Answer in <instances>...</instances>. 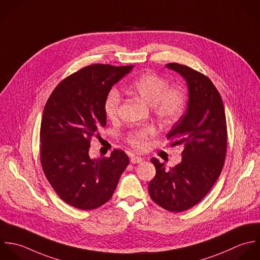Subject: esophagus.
I'll use <instances>...</instances> for the list:
<instances>
[{
    "label": "esophagus",
    "mask_w": 260,
    "mask_h": 260,
    "mask_svg": "<svg viewBox=\"0 0 260 260\" xmlns=\"http://www.w3.org/2000/svg\"><path fill=\"white\" fill-rule=\"evenodd\" d=\"M141 162H143V158H141V157H139V156H132V158H131V163H133V164H139V163H141Z\"/></svg>",
    "instance_id": "obj_1"
}]
</instances>
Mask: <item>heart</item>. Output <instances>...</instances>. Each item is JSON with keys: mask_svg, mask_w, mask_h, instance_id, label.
<instances>
[{"mask_svg": "<svg viewBox=\"0 0 260 260\" xmlns=\"http://www.w3.org/2000/svg\"><path fill=\"white\" fill-rule=\"evenodd\" d=\"M131 89L146 103L152 105L153 112L163 123H171L178 119L185 107V94L179 87L168 86L166 79L148 72L138 77ZM121 95L117 89H111L104 101V110L110 119H115L119 112ZM155 134L153 126H145L131 132L128 143L139 150L147 147L148 139Z\"/></svg>", "mask_w": 260, "mask_h": 260, "instance_id": "1", "label": "heart"}]
</instances>
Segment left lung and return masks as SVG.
Returning a JSON list of instances; mask_svg holds the SVG:
<instances>
[{
  "mask_svg": "<svg viewBox=\"0 0 260 260\" xmlns=\"http://www.w3.org/2000/svg\"><path fill=\"white\" fill-rule=\"evenodd\" d=\"M166 67L184 78L188 88L186 112L167 135L181 145L182 161L167 169L156 158V175L149 183L151 199L161 208L180 213L199 204L218 180L226 158L227 123L222 97L202 73L176 62Z\"/></svg>",
  "mask_w": 260,
  "mask_h": 260,
  "instance_id": "obj_1",
  "label": "left lung"
}]
</instances>
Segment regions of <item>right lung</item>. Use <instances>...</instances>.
Returning a JSON list of instances; mask_svg holds the SVG:
<instances>
[{"label":"right lung","instance_id":"1","mask_svg":"<svg viewBox=\"0 0 260 260\" xmlns=\"http://www.w3.org/2000/svg\"><path fill=\"white\" fill-rule=\"evenodd\" d=\"M133 68L85 67L63 79L45 104L40 124L42 170L56 194L74 208L89 211L108 202L129 163L121 150L92 159L89 148L92 137L106 125L108 92Z\"/></svg>","mask_w":260,"mask_h":260}]
</instances>
